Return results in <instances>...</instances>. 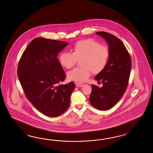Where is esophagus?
Masks as SVG:
<instances>
[{
  "label": "esophagus",
  "instance_id": "obj_1",
  "mask_svg": "<svg viewBox=\"0 0 153 153\" xmlns=\"http://www.w3.org/2000/svg\"><path fill=\"white\" fill-rule=\"evenodd\" d=\"M76 86H77V87H83V85H84V84H83V83H76Z\"/></svg>",
  "mask_w": 153,
  "mask_h": 153
}]
</instances>
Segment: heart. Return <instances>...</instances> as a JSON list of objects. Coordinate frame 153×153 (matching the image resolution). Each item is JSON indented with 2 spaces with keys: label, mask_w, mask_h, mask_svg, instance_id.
<instances>
[{
  "label": "heart",
  "mask_w": 153,
  "mask_h": 153,
  "mask_svg": "<svg viewBox=\"0 0 153 153\" xmlns=\"http://www.w3.org/2000/svg\"><path fill=\"white\" fill-rule=\"evenodd\" d=\"M73 53L64 51L59 56L61 65L70 69L81 59L82 67L73 69L68 72V78L73 81L83 82L87 80L92 71L98 73L107 65L109 60L108 48L92 39L79 41L73 48Z\"/></svg>",
  "instance_id": "heart-1"
}]
</instances>
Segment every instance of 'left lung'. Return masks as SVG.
<instances>
[{
  "label": "left lung",
  "instance_id": "8db88e82",
  "mask_svg": "<svg viewBox=\"0 0 153 153\" xmlns=\"http://www.w3.org/2000/svg\"><path fill=\"white\" fill-rule=\"evenodd\" d=\"M96 34L107 41L109 57L107 65L95 77L103 85L99 88L92 84L89 102L97 109L105 111L114 107L126 91L130 75L131 60L125 46L117 37L105 32H98Z\"/></svg>",
  "mask_w": 153,
  "mask_h": 153
}]
</instances>
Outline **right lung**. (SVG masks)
I'll return each instance as SVG.
<instances>
[{
  "label": "right lung",
  "mask_w": 153,
  "mask_h": 153,
  "mask_svg": "<svg viewBox=\"0 0 153 153\" xmlns=\"http://www.w3.org/2000/svg\"><path fill=\"white\" fill-rule=\"evenodd\" d=\"M68 45L64 41L36 38L18 63V76L27 99L49 117H57L65 112L75 88L73 82L59 84L66 75L57 56Z\"/></svg>",
  "instance_id": "add662e5"
}]
</instances>
